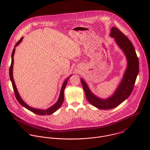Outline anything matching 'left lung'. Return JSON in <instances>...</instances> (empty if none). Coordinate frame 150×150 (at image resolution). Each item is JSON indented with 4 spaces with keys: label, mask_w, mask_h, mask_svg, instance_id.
<instances>
[{
    "label": "left lung",
    "mask_w": 150,
    "mask_h": 150,
    "mask_svg": "<svg viewBox=\"0 0 150 150\" xmlns=\"http://www.w3.org/2000/svg\"><path fill=\"white\" fill-rule=\"evenodd\" d=\"M110 36L114 38L117 44L124 52L128 62L127 69L118 88L111 96L102 99L95 95L86 81L81 79L88 101L93 106L102 110L117 107L128 98L133 89L139 69L138 57L132 43L128 38L115 27L111 28Z\"/></svg>",
    "instance_id": "left-lung-1"
}]
</instances>
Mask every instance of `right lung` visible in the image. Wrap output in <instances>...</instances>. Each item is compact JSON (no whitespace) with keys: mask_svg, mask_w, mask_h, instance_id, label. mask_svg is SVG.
<instances>
[{"mask_svg":"<svg viewBox=\"0 0 150 150\" xmlns=\"http://www.w3.org/2000/svg\"><path fill=\"white\" fill-rule=\"evenodd\" d=\"M23 37L21 38V39L16 43V44L15 45V47H14V48L13 49V52H12V54H11V64L10 65V69H9V75H10V80L11 81V83H12V86H13V89H14V93H15V96L16 97V99L17 100H18V102L20 103V105H21L23 107L26 108V109L30 110V111L36 114H38V115H51L52 114H53L54 112H55L57 110H58L59 107L61 106L62 104L63 103V102H64V90L66 84H67V83L68 81V80L70 78V77L71 76L70 75L69 77H68L64 82L62 86V88H61V92H60V94H59V98H58V100H57V102L54 105H52V106H51L49 108H48L46 110H42V109H39V108H33V107H30L29 106V105H28L21 98V97L20 96L18 92V90L17 89V87L16 86L15 84V82H14V79H13V64H14V53H15V50H16V47L22 41V39H23Z\"/></svg>","mask_w":150,"mask_h":150,"instance_id":"right-lung-1","label":"right lung"}]
</instances>
